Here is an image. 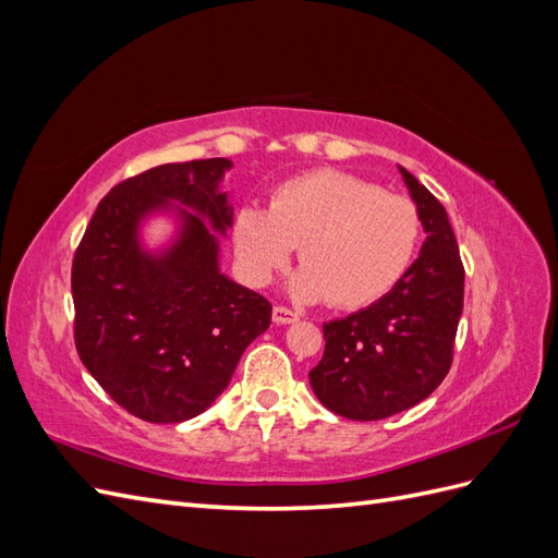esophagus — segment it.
Listing matches in <instances>:
<instances>
[{
    "mask_svg": "<svg viewBox=\"0 0 558 558\" xmlns=\"http://www.w3.org/2000/svg\"><path fill=\"white\" fill-rule=\"evenodd\" d=\"M300 316L295 314V312H291V310H286V307H275L272 310V320L277 326H289V324H295Z\"/></svg>",
    "mask_w": 558,
    "mask_h": 558,
    "instance_id": "obj_1",
    "label": "esophagus"
}]
</instances>
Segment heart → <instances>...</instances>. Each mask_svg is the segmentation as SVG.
<instances>
[{
    "instance_id": "obj_1",
    "label": "heart",
    "mask_w": 558,
    "mask_h": 558,
    "mask_svg": "<svg viewBox=\"0 0 558 558\" xmlns=\"http://www.w3.org/2000/svg\"><path fill=\"white\" fill-rule=\"evenodd\" d=\"M421 238L414 202L340 170H316L277 185L269 209L244 205L232 226L234 256L253 286H265L300 246L289 293L367 307L408 275Z\"/></svg>"
}]
</instances>
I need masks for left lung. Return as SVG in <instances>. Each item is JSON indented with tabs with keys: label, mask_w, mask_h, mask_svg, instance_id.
<instances>
[{
	"label": "left lung",
	"mask_w": 558,
	"mask_h": 558,
	"mask_svg": "<svg viewBox=\"0 0 558 558\" xmlns=\"http://www.w3.org/2000/svg\"><path fill=\"white\" fill-rule=\"evenodd\" d=\"M426 242L408 275L373 305L324 324V359L310 373L316 398L351 421L414 408L442 384L463 312V263L447 209L398 165Z\"/></svg>",
	"instance_id": "8db88e82"
}]
</instances>
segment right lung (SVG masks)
Here are the masks:
<instances>
[{
    "label": "right lung",
    "mask_w": 558,
    "mask_h": 558,
    "mask_svg": "<svg viewBox=\"0 0 558 558\" xmlns=\"http://www.w3.org/2000/svg\"><path fill=\"white\" fill-rule=\"evenodd\" d=\"M232 160L167 162L113 185L72 265L81 363L130 414L181 424L211 408L272 305L221 272L232 228L223 177ZM154 217L173 223L156 247Z\"/></svg>",
    "instance_id": "right-lung-1"
}]
</instances>
